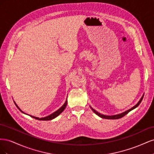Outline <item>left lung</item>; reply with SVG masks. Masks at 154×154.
<instances>
[{
	"mask_svg": "<svg viewBox=\"0 0 154 154\" xmlns=\"http://www.w3.org/2000/svg\"><path fill=\"white\" fill-rule=\"evenodd\" d=\"M143 96H143L141 97V98L140 99V100L139 101L138 103H137L136 105L132 107V108H131V109L128 110H127V111L124 112H123V113H121V114H116V115H114V116H105V115H103V114H101L100 113L98 112H97V111H96L94 109H93L91 106V109L92 110V111L94 112L96 115L100 116V117L101 118L109 119H119V118H123V116H125L126 114H127L129 112H130L131 110H132L133 109H136V107H137V106H139V105L141 103V101H142V100H143Z\"/></svg>",
	"mask_w": 154,
	"mask_h": 154,
	"instance_id": "8db88e82",
	"label": "left lung"
}]
</instances>
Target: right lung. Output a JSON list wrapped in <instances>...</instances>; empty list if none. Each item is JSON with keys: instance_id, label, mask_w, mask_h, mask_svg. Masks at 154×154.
<instances>
[{"instance_id": "right-lung-1", "label": "right lung", "mask_w": 154, "mask_h": 154, "mask_svg": "<svg viewBox=\"0 0 154 154\" xmlns=\"http://www.w3.org/2000/svg\"><path fill=\"white\" fill-rule=\"evenodd\" d=\"M15 104L16 105V106H17V108L19 109L22 112H23L24 114H25L24 112L23 111H22L20 109H19V107H18V106H17V105L15 103ZM67 100H66V102H65V103L60 107V108L58 109V110H57V111H55L54 112H53V114H50L49 116H46V117H44V118H37V117H35V116H31V115H29V116H31V117H32V118H35V119H38V120H40V121H48V120H51V119H54V118H57L58 116H59L60 114H61L62 112L64 110V109H66V106H67Z\"/></svg>"}]
</instances>
